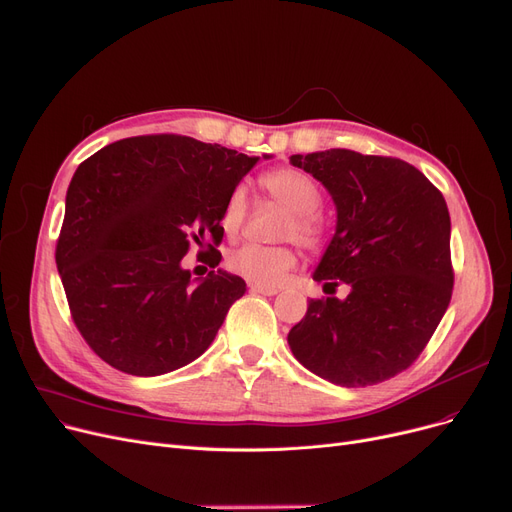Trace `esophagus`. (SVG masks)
Here are the masks:
<instances>
[{"mask_svg":"<svg viewBox=\"0 0 512 512\" xmlns=\"http://www.w3.org/2000/svg\"><path fill=\"white\" fill-rule=\"evenodd\" d=\"M250 292L254 294H264V296H275L279 290L277 288H267V285H258V283H250L248 285Z\"/></svg>","mask_w":512,"mask_h":512,"instance_id":"esophagus-1","label":"esophagus"}]
</instances>
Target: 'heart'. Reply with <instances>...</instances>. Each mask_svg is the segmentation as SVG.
<instances>
[{"mask_svg": "<svg viewBox=\"0 0 512 512\" xmlns=\"http://www.w3.org/2000/svg\"><path fill=\"white\" fill-rule=\"evenodd\" d=\"M260 189L279 206L288 210L279 237L294 239L306 250H319L325 241V222L317 212L321 208V189L317 182L296 168H277L258 178ZM248 220V195L241 187L233 189L220 212L224 235L235 239ZM296 264V252L290 245H243L229 256V269L258 285H277Z\"/></svg>", "mask_w": 512, "mask_h": 512, "instance_id": "obj_1", "label": "heart"}]
</instances>
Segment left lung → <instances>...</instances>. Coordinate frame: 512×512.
Instances as JSON below:
<instances>
[{
	"label": "left lung",
	"instance_id": "obj_1",
	"mask_svg": "<svg viewBox=\"0 0 512 512\" xmlns=\"http://www.w3.org/2000/svg\"><path fill=\"white\" fill-rule=\"evenodd\" d=\"M323 182L338 210L336 235L315 271L311 298L288 344L294 357L340 386H370L407 370L426 349L452 300L449 212L441 191L412 163L330 149L292 155Z\"/></svg>",
	"mask_w": 512,
	"mask_h": 512
}]
</instances>
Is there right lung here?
<instances>
[{
    "label": "right lung",
    "mask_w": 512,
    "mask_h": 512,
    "mask_svg": "<svg viewBox=\"0 0 512 512\" xmlns=\"http://www.w3.org/2000/svg\"><path fill=\"white\" fill-rule=\"evenodd\" d=\"M256 161L191 136L147 134L79 163L56 267L71 319L102 361L159 376L212 344L245 281L210 271L193 285L180 260L197 243L218 267L222 206Z\"/></svg>",
    "instance_id": "obj_1"
}]
</instances>
